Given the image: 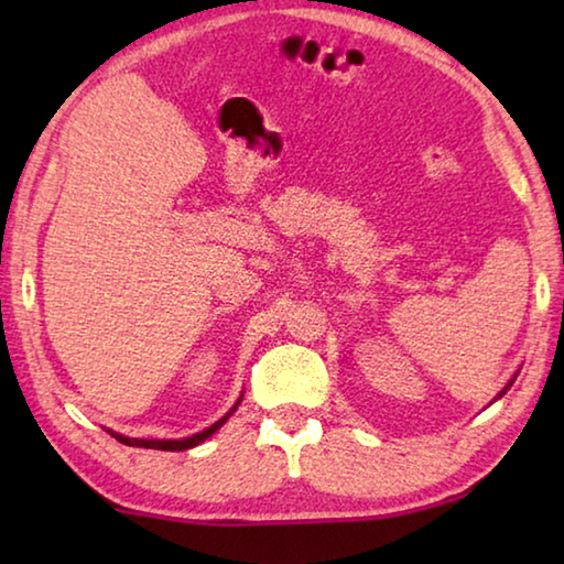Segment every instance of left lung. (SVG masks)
I'll return each instance as SVG.
<instances>
[{
	"label": "left lung",
	"instance_id": "1",
	"mask_svg": "<svg viewBox=\"0 0 564 564\" xmlns=\"http://www.w3.org/2000/svg\"><path fill=\"white\" fill-rule=\"evenodd\" d=\"M514 378H518V373H514V376H512V378H510V380H508V386H505V388H502V390H500V393H498V398H495V400H500V398H502V395H505V393H508V390H510V386H512V383H514Z\"/></svg>",
	"mask_w": 564,
	"mask_h": 564
}]
</instances>
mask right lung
Segmentation results:
<instances>
[{
    "label": "right lung",
    "mask_w": 564,
    "mask_h": 564,
    "mask_svg": "<svg viewBox=\"0 0 564 564\" xmlns=\"http://www.w3.org/2000/svg\"><path fill=\"white\" fill-rule=\"evenodd\" d=\"M241 398H243V393H241ZM241 398L236 400V405L228 410V413L221 417V420H216L214 425H208L206 431H202V433H196V435H188V437H178V441H147V437H129V435H121V433H113V431H109L107 427V433H111L113 437H117L119 443H123V445H131V447H149V451H171V453H178V451H188V447H196V445H202L206 437H212L218 427H221L228 417H231L234 413H236V408L241 405Z\"/></svg>",
    "instance_id": "obj_1"
}]
</instances>
